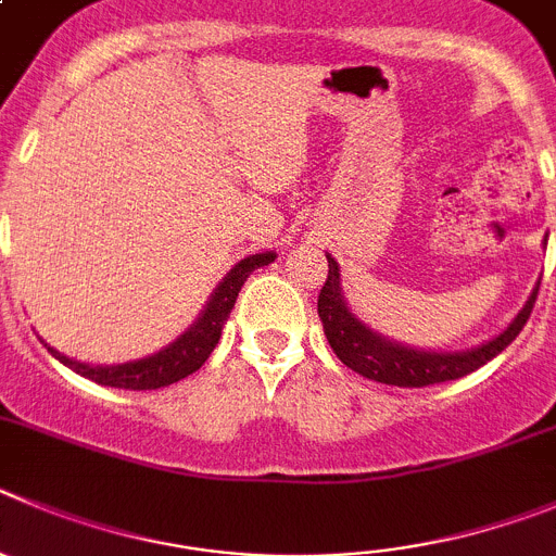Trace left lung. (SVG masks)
I'll use <instances>...</instances> for the list:
<instances>
[{"label": "left lung", "instance_id": "1", "mask_svg": "<svg viewBox=\"0 0 556 556\" xmlns=\"http://www.w3.org/2000/svg\"><path fill=\"white\" fill-rule=\"evenodd\" d=\"M538 289H532L527 305H523L518 317L507 325V330L496 336V339L485 341L475 350H463V353H427V350L402 348L394 341L383 339L375 330L366 328L344 303L339 283V264L328 256V278L325 287L319 289L317 312L323 319L325 336H328L330 348L339 355L344 366L364 375L369 380H378L386 386H400V389H425L432 383H446V380H457L468 371L480 369L488 361L496 358L527 325L532 305L538 300Z\"/></svg>", "mask_w": 556, "mask_h": 556}]
</instances>
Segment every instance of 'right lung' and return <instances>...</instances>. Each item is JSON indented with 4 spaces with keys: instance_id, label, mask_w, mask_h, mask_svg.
I'll return each instance as SVG.
<instances>
[{
    "instance_id": "1",
    "label": "right lung",
    "mask_w": 556,
    "mask_h": 556,
    "mask_svg": "<svg viewBox=\"0 0 556 556\" xmlns=\"http://www.w3.org/2000/svg\"><path fill=\"white\" fill-rule=\"evenodd\" d=\"M269 262H275L273 251L242 258V262L223 278L220 287L215 289V294H212V300L206 303V308H203V314L198 317V323L192 325L185 336H178L173 344H167V348L160 350L156 355H149V358L129 361V364L118 366H90L65 358V355H60L54 348H49V353H52L60 364L74 369L76 375L96 380L99 386L129 391L165 389V386L178 383L181 378H187V375L201 369L203 361L212 355V350H215L217 341H220L223 325H226L228 314H231L233 303H237L239 289L248 281V275Z\"/></svg>"
}]
</instances>
